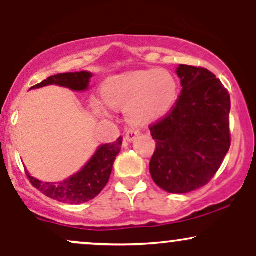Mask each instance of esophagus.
Wrapping results in <instances>:
<instances>
[{"label":"esophagus","mask_w":256,"mask_h":256,"mask_svg":"<svg viewBox=\"0 0 256 256\" xmlns=\"http://www.w3.org/2000/svg\"><path fill=\"white\" fill-rule=\"evenodd\" d=\"M140 132L138 128H130V130H128V132L125 134V137H124V140L125 142H132V140L136 138L138 134H140Z\"/></svg>","instance_id":"obj_1"}]
</instances>
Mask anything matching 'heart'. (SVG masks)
<instances>
[{
	"mask_svg": "<svg viewBox=\"0 0 256 256\" xmlns=\"http://www.w3.org/2000/svg\"><path fill=\"white\" fill-rule=\"evenodd\" d=\"M106 104L116 110L126 108L132 122L142 124L165 116L178 98V84L165 68L140 70L108 78L102 84ZM98 110L101 107L96 104Z\"/></svg>",
	"mask_w": 256,
	"mask_h": 256,
	"instance_id": "heart-1",
	"label": "heart"
}]
</instances>
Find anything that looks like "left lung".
<instances>
[{"mask_svg":"<svg viewBox=\"0 0 256 256\" xmlns=\"http://www.w3.org/2000/svg\"><path fill=\"white\" fill-rule=\"evenodd\" d=\"M183 90L162 119L149 126L156 142L149 171L165 192L186 194L210 183L231 146L228 91L204 67L179 64Z\"/></svg>","mask_w":256,"mask_h":256,"instance_id":"left-lung-1","label":"left lung"}]
</instances>
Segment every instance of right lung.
Listing matches in <instances>:
<instances>
[{"label":"right lung","instance_id":"obj_1","mask_svg":"<svg viewBox=\"0 0 256 256\" xmlns=\"http://www.w3.org/2000/svg\"><path fill=\"white\" fill-rule=\"evenodd\" d=\"M91 73L85 71L60 73V74L46 78L42 83L34 85L31 89L56 84L70 88L72 90L82 91L88 88ZM122 137H119L116 142L101 146L80 172L76 173L72 177L58 182V183H43V182L31 177L28 172H26V176H28L32 186L36 188L49 198L56 200L64 204H84V202L96 198L107 185L112 168H113L114 160L122 149Z\"/></svg>","mask_w":256,"mask_h":256}]
</instances>
